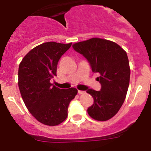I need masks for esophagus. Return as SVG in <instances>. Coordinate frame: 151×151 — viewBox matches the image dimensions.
Instances as JSON below:
<instances>
[{
    "instance_id": "34e87169",
    "label": "esophagus",
    "mask_w": 151,
    "mask_h": 151,
    "mask_svg": "<svg viewBox=\"0 0 151 151\" xmlns=\"http://www.w3.org/2000/svg\"><path fill=\"white\" fill-rule=\"evenodd\" d=\"M78 93L79 94H85V91H78Z\"/></svg>"
}]
</instances>
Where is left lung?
I'll return each mask as SVG.
<instances>
[{"mask_svg": "<svg viewBox=\"0 0 151 151\" xmlns=\"http://www.w3.org/2000/svg\"><path fill=\"white\" fill-rule=\"evenodd\" d=\"M75 50L86 58L93 73L100 76V91L88 89L94 98L88 113L95 120L106 121L118 113L126 97L130 80V67L126 52L116 43L98 38L78 42Z\"/></svg>", "mask_w": 151, "mask_h": 151, "instance_id": "8db88e82", "label": "left lung"}]
</instances>
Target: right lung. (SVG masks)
<instances>
[{
    "instance_id": "right-lung-1",
    "label": "right lung",
    "mask_w": 151,
    "mask_h": 151,
    "mask_svg": "<svg viewBox=\"0 0 151 151\" xmlns=\"http://www.w3.org/2000/svg\"><path fill=\"white\" fill-rule=\"evenodd\" d=\"M72 43L45 42L24 57L19 66L18 85L26 107L35 118L50 126L66 119L69 103L78 93L75 88L60 89L50 80L57 76L58 61Z\"/></svg>"
}]
</instances>
